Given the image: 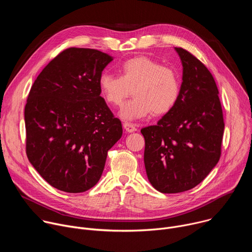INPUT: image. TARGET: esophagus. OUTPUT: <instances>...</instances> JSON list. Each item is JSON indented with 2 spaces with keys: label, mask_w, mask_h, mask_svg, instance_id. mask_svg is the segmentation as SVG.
<instances>
[{
  "label": "esophagus",
  "mask_w": 252,
  "mask_h": 252,
  "mask_svg": "<svg viewBox=\"0 0 252 252\" xmlns=\"http://www.w3.org/2000/svg\"><path fill=\"white\" fill-rule=\"evenodd\" d=\"M124 127H125V129H126L127 132H132V131H135V130H136V126H135L133 124H130V123H128V122L124 123Z\"/></svg>",
  "instance_id": "34e87169"
}]
</instances>
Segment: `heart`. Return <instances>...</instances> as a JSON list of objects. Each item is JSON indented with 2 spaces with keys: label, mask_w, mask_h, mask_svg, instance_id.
<instances>
[{
  "label": "heart",
  "mask_w": 252,
  "mask_h": 252,
  "mask_svg": "<svg viewBox=\"0 0 252 252\" xmlns=\"http://www.w3.org/2000/svg\"><path fill=\"white\" fill-rule=\"evenodd\" d=\"M121 77L103 73L98 79L100 95L114 106H120L131 94L134 97L120 111L125 121L150 116H163L176 104L181 94V81L176 71L148 57H135L124 62Z\"/></svg>",
  "instance_id": "obj_1"
}]
</instances>
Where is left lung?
<instances>
[{
	"label": "left lung",
	"instance_id": "1",
	"mask_svg": "<svg viewBox=\"0 0 252 252\" xmlns=\"http://www.w3.org/2000/svg\"><path fill=\"white\" fill-rule=\"evenodd\" d=\"M183 64L181 94L157 126L141 128L146 171L162 193L189 190L217 165L224 130L219 90L207 67L183 48H174Z\"/></svg>",
	"mask_w": 252,
	"mask_h": 252
}]
</instances>
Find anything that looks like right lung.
<instances>
[{
  "mask_svg": "<svg viewBox=\"0 0 252 252\" xmlns=\"http://www.w3.org/2000/svg\"><path fill=\"white\" fill-rule=\"evenodd\" d=\"M113 57L69 48L34 81L25 106L26 152L55 189L84 192L96 185L123 127L100 96L98 79Z\"/></svg>",
  "mask_w": 252,
  "mask_h": 252,
  "instance_id": "add662e5",
  "label": "right lung"
}]
</instances>
